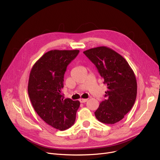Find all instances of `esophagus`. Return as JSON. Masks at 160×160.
I'll list each match as a JSON object with an SVG mask.
<instances>
[{"instance_id": "34e87169", "label": "esophagus", "mask_w": 160, "mask_h": 160, "mask_svg": "<svg viewBox=\"0 0 160 160\" xmlns=\"http://www.w3.org/2000/svg\"><path fill=\"white\" fill-rule=\"evenodd\" d=\"M87 99H82V98H81V99H80L79 100V102H81V103H85V102H87Z\"/></svg>"}]
</instances>
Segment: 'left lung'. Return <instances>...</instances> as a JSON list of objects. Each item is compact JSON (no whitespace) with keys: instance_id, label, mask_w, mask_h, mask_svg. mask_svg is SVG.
I'll return each instance as SVG.
<instances>
[{"instance_id":"1","label":"left lung","mask_w":160,"mask_h":160,"mask_svg":"<svg viewBox=\"0 0 160 160\" xmlns=\"http://www.w3.org/2000/svg\"><path fill=\"white\" fill-rule=\"evenodd\" d=\"M83 52L96 66L108 86L106 99L100 103L95 116L102 123H117L135 102L138 85L134 72L124 57L109 48L98 47Z\"/></svg>"}]
</instances>
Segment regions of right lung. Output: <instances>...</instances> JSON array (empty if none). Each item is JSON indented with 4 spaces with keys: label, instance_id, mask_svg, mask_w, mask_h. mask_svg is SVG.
I'll list each match as a JSON object with an SVG mask.
<instances>
[{
    "label": "right lung",
    "instance_id": "obj_1",
    "mask_svg": "<svg viewBox=\"0 0 160 160\" xmlns=\"http://www.w3.org/2000/svg\"><path fill=\"white\" fill-rule=\"evenodd\" d=\"M79 50H51L34 64L30 73L28 93L39 117L49 126L65 130L73 125L80 102L64 99L61 90L68 65Z\"/></svg>",
    "mask_w": 160,
    "mask_h": 160
}]
</instances>
